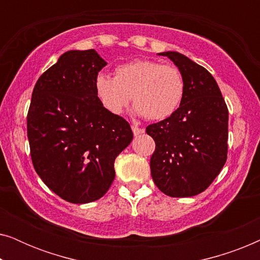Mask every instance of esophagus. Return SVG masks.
Segmentation results:
<instances>
[{
  "label": "esophagus",
  "instance_id": "obj_1",
  "mask_svg": "<svg viewBox=\"0 0 260 260\" xmlns=\"http://www.w3.org/2000/svg\"><path fill=\"white\" fill-rule=\"evenodd\" d=\"M131 129H133V133H134L135 136H138V135L144 133V129H142V127H138L137 125H133V126H131Z\"/></svg>",
  "mask_w": 260,
  "mask_h": 260
}]
</instances>
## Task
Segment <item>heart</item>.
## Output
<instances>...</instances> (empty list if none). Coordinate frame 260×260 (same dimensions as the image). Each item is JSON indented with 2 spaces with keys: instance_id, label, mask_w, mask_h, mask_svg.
<instances>
[{
  "instance_id": "heart-1",
  "label": "heart",
  "mask_w": 260,
  "mask_h": 260,
  "mask_svg": "<svg viewBox=\"0 0 260 260\" xmlns=\"http://www.w3.org/2000/svg\"><path fill=\"white\" fill-rule=\"evenodd\" d=\"M94 93L112 115H122L133 97L138 115L162 120L173 116L182 103L184 80L176 66L138 59L117 66L113 78L99 73Z\"/></svg>"
}]
</instances>
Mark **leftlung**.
I'll return each instance as SVG.
<instances>
[{"label":"left lung","instance_id":"obj_1","mask_svg":"<svg viewBox=\"0 0 260 260\" xmlns=\"http://www.w3.org/2000/svg\"><path fill=\"white\" fill-rule=\"evenodd\" d=\"M179 67L184 95L176 112L147 126L155 141L151 176L172 198L194 197L207 189L227 159L229 109L205 67L177 52H163Z\"/></svg>","mask_w":260,"mask_h":260}]
</instances>
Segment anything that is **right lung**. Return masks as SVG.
Here are the masks:
<instances>
[{"instance_id":"obj_1","label":"right lung","mask_w":260,"mask_h":260,"mask_svg":"<svg viewBox=\"0 0 260 260\" xmlns=\"http://www.w3.org/2000/svg\"><path fill=\"white\" fill-rule=\"evenodd\" d=\"M106 65L94 49L69 51L39 78L27 115L35 172L63 200L101 199L115 179V159L133 141L130 124L106 111L94 79Z\"/></svg>"}]
</instances>
